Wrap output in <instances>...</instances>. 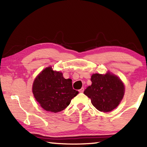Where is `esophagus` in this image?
Segmentation results:
<instances>
[{
	"mask_svg": "<svg viewBox=\"0 0 147 147\" xmlns=\"http://www.w3.org/2000/svg\"><path fill=\"white\" fill-rule=\"evenodd\" d=\"M84 91V88H82L80 90H79V92L80 93H83Z\"/></svg>",
	"mask_w": 147,
	"mask_h": 147,
	"instance_id": "34e87169",
	"label": "esophagus"
}]
</instances>
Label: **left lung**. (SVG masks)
I'll return each mask as SVG.
<instances>
[{"label":"left lung","instance_id":"8db88e82","mask_svg":"<svg viewBox=\"0 0 147 147\" xmlns=\"http://www.w3.org/2000/svg\"><path fill=\"white\" fill-rule=\"evenodd\" d=\"M92 84L87 87L84 94L91 99L94 107L101 112H110L116 108L123 98L124 86L116 76L110 73L105 75L93 74Z\"/></svg>","mask_w":147,"mask_h":147}]
</instances>
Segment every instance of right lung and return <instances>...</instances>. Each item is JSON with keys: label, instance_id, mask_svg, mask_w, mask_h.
Listing matches in <instances>:
<instances>
[{"label": "right lung", "instance_id": "obj_1", "mask_svg": "<svg viewBox=\"0 0 147 147\" xmlns=\"http://www.w3.org/2000/svg\"><path fill=\"white\" fill-rule=\"evenodd\" d=\"M32 89L40 106L54 113L66 108L79 93L73 88L71 79H65L62 73L54 71L52 67L45 68L40 73L34 81Z\"/></svg>", "mask_w": 147, "mask_h": 147}]
</instances>
